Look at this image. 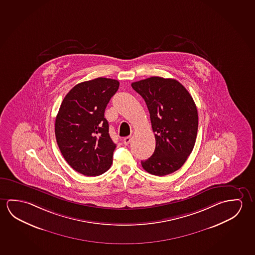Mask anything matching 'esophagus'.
Returning <instances> with one entry per match:
<instances>
[{
  "instance_id": "obj_1",
  "label": "esophagus",
  "mask_w": 255,
  "mask_h": 255,
  "mask_svg": "<svg viewBox=\"0 0 255 255\" xmlns=\"http://www.w3.org/2000/svg\"><path fill=\"white\" fill-rule=\"evenodd\" d=\"M130 141H131V137H130V136H127V137L123 139V143H124L125 145H128Z\"/></svg>"
}]
</instances>
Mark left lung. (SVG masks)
Listing matches in <instances>:
<instances>
[{"instance_id": "1", "label": "left lung", "mask_w": 255, "mask_h": 255, "mask_svg": "<svg viewBox=\"0 0 255 255\" xmlns=\"http://www.w3.org/2000/svg\"><path fill=\"white\" fill-rule=\"evenodd\" d=\"M133 88L150 113L156 147L152 156L141 161L150 174L164 176L182 167L193 150L198 133V110L183 86L174 79L148 78Z\"/></svg>"}]
</instances>
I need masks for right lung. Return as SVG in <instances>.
<instances>
[{"instance_id":"right-lung-1","label":"right lung","mask_w":255,"mask_h":255,"mask_svg":"<svg viewBox=\"0 0 255 255\" xmlns=\"http://www.w3.org/2000/svg\"><path fill=\"white\" fill-rule=\"evenodd\" d=\"M119 87V81L107 78L84 81L61 104L55 122L57 145L69 165L86 176L104 174L113 163L116 144L105 110Z\"/></svg>"}]
</instances>
